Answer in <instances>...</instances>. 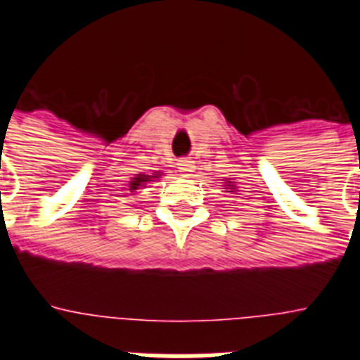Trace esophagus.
I'll list each match as a JSON object with an SVG mask.
<instances>
[{
    "label": "esophagus",
    "mask_w": 360,
    "mask_h": 360,
    "mask_svg": "<svg viewBox=\"0 0 360 360\" xmlns=\"http://www.w3.org/2000/svg\"><path fill=\"white\" fill-rule=\"evenodd\" d=\"M177 168H179V172L183 175H191V172H194V164H192V160L185 158V160H179Z\"/></svg>",
    "instance_id": "1"
}]
</instances>
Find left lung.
<instances>
[{"instance_id": "1", "label": "left lung", "mask_w": 360, "mask_h": 360, "mask_svg": "<svg viewBox=\"0 0 360 360\" xmlns=\"http://www.w3.org/2000/svg\"><path fill=\"white\" fill-rule=\"evenodd\" d=\"M224 181H226L224 188H228V191H224V192H239V191H237V186H236V181L230 179V177H228V179H224Z\"/></svg>"}]
</instances>
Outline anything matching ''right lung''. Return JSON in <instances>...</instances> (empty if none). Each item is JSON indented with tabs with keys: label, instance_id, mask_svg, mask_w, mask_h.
<instances>
[{
	"label": "right lung",
	"instance_id": "right-lung-1",
	"mask_svg": "<svg viewBox=\"0 0 360 360\" xmlns=\"http://www.w3.org/2000/svg\"><path fill=\"white\" fill-rule=\"evenodd\" d=\"M162 175V172H155V174H134V177H130V181H127L123 186L124 194H132V192L140 191V188H146L147 185H151L153 181L158 179Z\"/></svg>",
	"mask_w": 360,
	"mask_h": 360
}]
</instances>
